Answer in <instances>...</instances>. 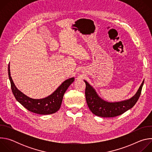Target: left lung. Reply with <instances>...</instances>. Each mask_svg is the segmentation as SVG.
I'll return each instance as SVG.
<instances>
[{"label":"left lung","instance_id":"8db88e82","mask_svg":"<svg viewBox=\"0 0 152 152\" xmlns=\"http://www.w3.org/2000/svg\"><path fill=\"white\" fill-rule=\"evenodd\" d=\"M84 82L86 84V101L89 109L94 115L107 118L120 115L131 109L135 104L140 96L144 79L133 97L129 99L117 102H110L102 99L92 86L85 80Z\"/></svg>","mask_w":152,"mask_h":152}]
</instances>
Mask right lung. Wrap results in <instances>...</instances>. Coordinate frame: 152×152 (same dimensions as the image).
<instances>
[{
	"label": "right lung",
	"mask_w": 152,
	"mask_h": 152,
	"mask_svg": "<svg viewBox=\"0 0 152 152\" xmlns=\"http://www.w3.org/2000/svg\"><path fill=\"white\" fill-rule=\"evenodd\" d=\"M10 69L9 64L8 76L12 92L15 99L28 111L41 115L54 114L59 110L64 93L75 80L74 77L69 78L63 82L59 87L49 96L42 99H35L27 96L17 89L11 76Z\"/></svg>",
	"instance_id": "1"
}]
</instances>
